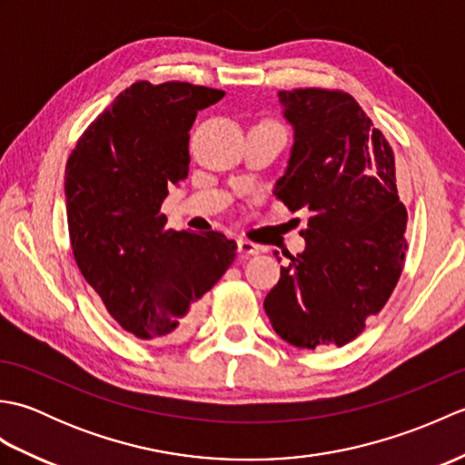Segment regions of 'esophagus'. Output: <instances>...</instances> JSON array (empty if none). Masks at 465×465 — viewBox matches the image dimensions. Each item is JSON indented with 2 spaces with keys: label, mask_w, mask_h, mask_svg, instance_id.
<instances>
[{
  "label": "esophagus",
  "mask_w": 465,
  "mask_h": 465,
  "mask_svg": "<svg viewBox=\"0 0 465 465\" xmlns=\"http://www.w3.org/2000/svg\"><path fill=\"white\" fill-rule=\"evenodd\" d=\"M238 252L242 258H250V255H255L260 252V248L255 243L248 242V240H238Z\"/></svg>",
  "instance_id": "esophagus-1"
}]
</instances>
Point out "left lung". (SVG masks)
Masks as SVG:
<instances>
[{
  "label": "left lung",
  "instance_id": "8db88e82",
  "mask_svg": "<svg viewBox=\"0 0 465 465\" xmlns=\"http://www.w3.org/2000/svg\"><path fill=\"white\" fill-rule=\"evenodd\" d=\"M278 100L293 143L273 193L310 220L305 250L290 255L263 308L295 348H341L390 300L403 268L408 212L396 162L351 95L308 87Z\"/></svg>",
  "mask_w": 465,
  "mask_h": 465
}]
</instances>
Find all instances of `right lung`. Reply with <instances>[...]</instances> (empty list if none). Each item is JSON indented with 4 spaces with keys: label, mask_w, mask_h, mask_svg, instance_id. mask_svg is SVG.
<instances>
[{
    "label": "right lung",
    "mask_w": 465,
    "mask_h": 465,
    "mask_svg": "<svg viewBox=\"0 0 465 465\" xmlns=\"http://www.w3.org/2000/svg\"><path fill=\"white\" fill-rule=\"evenodd\" d=\"M222 90L137 82L87 127L65 165L77 268L112 318L140 340H173L235 260L233 240L167 230L160 213L190 172V130Z\"/></svg>",
    "instance_id": "add662e5"
}]
</instances>
